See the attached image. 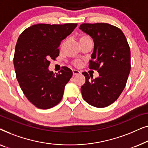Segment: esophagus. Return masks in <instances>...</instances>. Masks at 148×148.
I'll list each match as a JSON object with an SVG mask.
<instances>
[{
	"mask_svg": "<svg viewBox=\"0 0 148 148\" xmlns=\"http://www.w3.org/2000/svg\"><path fill=\"white\" fill-rule=\"evenodd\" d=\"M79 73H80V72L79 71L75 70V69L73 70V75H78Z\"/></svg>",
	"mask_w": 148,
	"mask_h": 148,
	"instance_id": "esophagus-1",
	"label": "esophagus"
}]
</instances>
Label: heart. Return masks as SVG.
I'll use <instances>...</instances> for the list:
<instances>
[{"label": "heart", "mask_w": 148, "mask_h": 148, "mask_svg": "<svg viewBox=\"0 0 148 148\" xmlns=\"http://www.w3.org/2000/svg\"><path fill=\"white\" fill-rule=\"evenodd\" d=\"M91 40L90 36H88L87 35H82V36H81L80 38H79L80 42L86 41V40ZM65 42L66 41L64 40V41L62 42V45H64V43H65ZM73 64L76 66H80L81 64H82V62H81L79 60H74V61H73Z\"/></svg>", "instance_id": "b5f03b06"}]
</instances>
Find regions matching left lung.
<instances>
[{
  "label": "left lung",
  "instance_id": "8db88e82",
  "mask_svg": "<svg viewBox=\"0 0 148 148\" xmlns=\"http://www.w3.org/2000/svg\"><path fill=\"white\" fill-rule=\"evenodd\" d=\"M79 29L94 40L89 68L100 74L93 79L90 74L82 73L86 77L81 88L83 98L93 106L104 108L119 98L126 86L131 71L130 47L123 32L110 24L82 23Z\"/></svg>",
  "mask_w": 148,
  "mask_h": 148
}]
</instances>
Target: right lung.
<instances>
[{"mask_svg": "<svg viewBox=\"0 0 148 148\" xmlns=\"http://www.w3.org/2000/svg\"><path fill=\"white\" fill-rule=\"evenodd\" d=\"M77 25L36 24L25 29L18 38L13 58L16 77L27 100L38 108H51L62 100L72 71L64 66L55 74L48 67L50 60L59 55L60 42Z\"/></svg>", "mask_w": 148, "mask_h": 148, "instance_id": "obj_1", "label": "right lung"}]
</instances>
